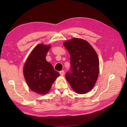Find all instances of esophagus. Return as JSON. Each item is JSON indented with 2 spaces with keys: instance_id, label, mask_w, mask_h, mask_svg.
Returning a JSON list of instances; mask_svg holds the SVG:
<instances>
[{
  "instance_id": "obj_1",
  "label": "esophagus",
  "mask_w": 127,
  "mask_h": 127,
  "mask_svg": "<svg viewBox=\"0 0 127 127\" xmlns=\"http://www.w3.org/2000/svg\"><path fill=\"white\" fill-rule=\"evenodd\" d=\"M59 73H60V75H61V76H63L64 75V70L60 71L59 72Z\"/></svg>"
}]
</instances>
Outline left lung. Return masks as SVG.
<instances>
[{
    "label": "left lung",
    "mask_w": 127,
    "mask_h": 127,
    "mask_svg": "<svg viewBox=\"0 0 127 127\" xmlns=\"http://www.w3.org/2000/svg\"><path fill=\"white\" fill-rule=\"evenodd\" d=\"M69 53L70 71L66 78L76 93L85 94L93 89L99 74V59L92 45L85 40L73 38L64 42Z\"/></svg>",
    "instance_id": "left-lung-1"
}]
</instances>
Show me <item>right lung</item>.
I'll use <instances>...</instances> for the list:
<instances>
[{
  "label": "right lung",
  "instance_id": "add662e5",
  "mask_svg": "<svg viewBox=\"0 0 127 127\" xmlns=\"http://www.w3.org/2000/svg\"><path fill=\"white\" fill-rule=\"evenodd\" d=\"M50 45L39 44L34 48L27 59L23 68L24 76L29 88L39 94H47L52 84L59 76L45 57Z\"/></svg>",
  "mask_w": 127,
  "mask_h": 127
}]
</instances>
